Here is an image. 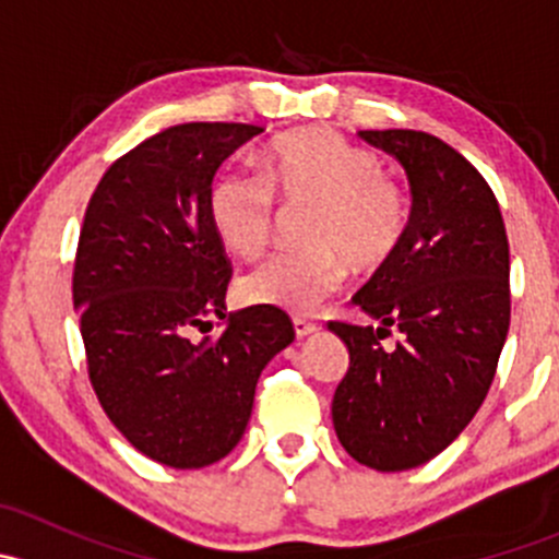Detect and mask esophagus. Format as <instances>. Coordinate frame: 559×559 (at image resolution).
<instances>
[{
	"label": "esophagus",
	"mask_w": 559,
	"mask_h": 559,
	"mask_svg": "<svg viewBox=\"0 0 559 559\" xmlns=\"http://www.w3.org/2000/svg\"><path fill=\"white\" fill-rule=\"evenodd\" d=\"M292 324H295L297 337H308V335H313V332H319V324L311 319H302V316H295V321H292Z\"/></svg>",
	"instance_id": "esophagus-1"
}]
</instances>
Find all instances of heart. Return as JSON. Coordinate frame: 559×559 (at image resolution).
<instances>
[{"mask_svg":"<svg viewBox=\"0 0 559 559\" xmlns=\"http://www.w3.org/2000/svg\"><path fill=\"white\" fill-rule=\"evenodd\" d=\"M311 207L302 243L308 251L278 253L240 278L246 302L308 313L335 295L346 270H384L411 227V200L373 151L348 143L326 127H308L273 140L262 175L224 173L211 189V222L229 251L257 257L273 238L278 207Z\"/></svg>","mask_w":559,"mask_h":559,"instance_id":"obj_1","label":"heart"}]
</instances>
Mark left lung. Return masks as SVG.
Returning a JSON list of instances; mask_svg holds the SVG:
<instances>
[{
    "instance_id": "left-lung-1",
    "label": "left lung",
    "mask_w": 559,
    "mask_h": 559,
    "mask_svg": "<svg viewBox=\"0 0 559 559\" xmlns=\"http://www.w3.org/2000/svg\"><path fill=\"white\" fill-rule=\"evenodd\" d=\"M359 134L405 167L414 205L397 257L354 295L381 326L330 321L348 348L332 425L354 460L394 473L441 454L492 386L511 321L509 238L489 183L452 145L414 129ZM392 329L401 341L384 349Z\"/></svg>"
}]
</instances>
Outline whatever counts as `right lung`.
<instances>
[{
    "mask_svg": "<svg viewBox=\"0 0 559 559\" xmlns=\"http://www.w3.org/2000/svg\"><path fill=\"white\" fill-rule=\"evenodd\" d=\"M259 132L222 121L165 129L107 167L83 216L72 302L88 381L118 432L167 467L233 452L259 373L295 341L278 308L224 306L233 264L207 207L213 175ZM211 318L223 321L216 336L204 335Z\"/></svg>",
    "mask_w": 559,
    "mask_h": 559,
    "instance_id": "1",
    "label": "right lung"
}]
</instances>
